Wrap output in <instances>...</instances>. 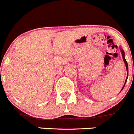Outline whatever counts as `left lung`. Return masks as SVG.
Here are the masks:
<instances>
[{
  "mask_svg": "<svg viewBox=\"0 0 134 134\" xmlns=\"http://www.w3.org/2000/svg\"><path fill=\"white\" fill-rule=\"evenodd\" d=\"M121 53H122V58H123V60H124V63H125V65H126V70H127V72H128V63H127L126 60L125 58H124V51H123L122 49L121 50ZM128 76H127L126 77V81H125V83H124V87H123V88L124 87V86H125V84L126 83V81H127V79H128ZM122 88V89H123Z\"/></svg>",
  "mask_w": 134,
  "mask_h": 134,
  "instance_id": "obj_1",
  "label": "left lung"
}]
</instances>
